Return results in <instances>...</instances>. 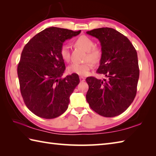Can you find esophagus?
Instances as JSON below:
<instances>
[{
  "instance_id": "esophagus-1",
  "label": "esophagus",
  "mask_w": 156,
  "mask_h": 156,
  "mask_svg": "<svg viewBox=\"0 0 156 156\" xmlns=\"http://www.w3.org/2000/svg\"><path fill=\"white\" fill-rule=\"evenodd\" d=\"M80 82H84L85 81V78L83 77V76H80Z\"/></svg>"
}]
</instances>
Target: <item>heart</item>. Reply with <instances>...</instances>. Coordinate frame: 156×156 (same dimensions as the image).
I'll return each instance as SVG.
<instances>
[{
    "label": "heart",
    "mask_w": 156,
    "mask_h": 156,
    "mask_svg": "<svg viewBox=\"0 0 156 156\" xmlns=\"http://www.w3.org/2000/svg\"><path fill=\"white\" fill-rule=\"evenodd\" d=\"M74 44L78 48H80L87 51L86 59L90 61H87L83 64L73 63L69 66L68 72L71 74L78 75H87L92 68V63H98L102 57V51L100 48L95 46L94 41L86 35H80L74 40ZM60 55L62 58L66 62H69L70 59V53L68 45L64 44L60 48Z\"/></svg>",
    "instance_id": "obj_1"
}]
</instances>
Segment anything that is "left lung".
<instances>
[{
    "instance_id": "1",
    "label": "left lung",
    "mask_w": 156,
    "mask_h": 156,
    "mask_svg": "<svg viewBox=\"0 0 156 156\" xmlns=\"http://www.w3.org/2000/svg\"><path fill=\"white\" fill-rule=\"evenodd\" d=\"M87 34L101 43L102 57L97 72L107 78L86 79L87 101L98 115L113 117L122 113L136 96L140 76L137 51L129 39L114 29H94Z\"/></svg>"
}]
</instances>
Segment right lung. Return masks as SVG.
Here are the masks:
<instances>
[{"instance_id": "obj_1", "label": "right lung", "mask_w": 156, "mask_h": 156, "mask_svg": "<svg viewBox=\"0 0 156 156\" xmlns=\"http://www.w3.org/2000/svg\"><path fill=\"white\" fill-rule=\"evenodd\" d=\"M80 32L49 27L35 35L23 49L17 67L20 90L25 105L39 117L56 118L67 110L80 79L76 74L62 78L66 66L60 48L66 39Z\"/></svg>"}]
</instances>
